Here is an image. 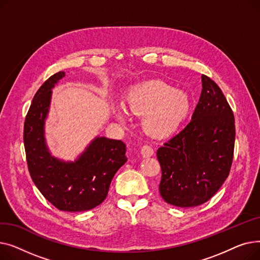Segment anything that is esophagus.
I'll use <instances>...</instances> for the list:
<instances>
[{
    "label": "esophagus",
    "mask_w": 260,
    "mask_h": 260,
    "mask_svg": "<svg viewBox=\"0 0 260 260\" xmlns=\"http://www.w3.org/2000/svg\"><path fill=\"white\" fill-rule=\"evenodd\" d=\"M141 155L143 158H148L154 155V148L149 145H143L141 147Z\"/></svg>",
    "instance_id": "1"
}]
</instances>
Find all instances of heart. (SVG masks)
Wrapping results in <instances>:
<instances>
[{"label":"heart","instance_id":"heart-1","mask_svg":"<svg viewBox=\"0 0 260 260\" xmlns=\"http://www.w3.org/2000/svg\"><path fill=\"white\" fill-rule=\"evenodd\" d=\"M124 102L128 111L144 116L143 127L149 135L166 138L178 131L192 108L187 92L162 80H147L132 86L125 93ZM114 115L119 120L127 118L124 106H116Z\"/></svg>","mask_w":260,"mask_h":260}]
</instances>
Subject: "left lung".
Here are the masks:
<instances>
[{
    "label": "left lung",
    "instance_id": "left-lung-1",
    "mask_svg": "<svg viewBox=\"0 0 260 260\" xmlns=\"http://www.w3.org/2000/svg\"><path fill=\"white\" fill-rule=\"evenodd\" d=\"M192 120L159 147V192L166 202L192 208L210 200L228 178L234 155L235 119L215 82L202 75Z\"/></svg>",
    "mask_w": 260,
    "mask_h": 260
}]
</instances>
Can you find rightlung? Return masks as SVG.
<instances>
[{
    "label": "right lung",
    "instance_id": "obj_1",
    "mask_svg": "<svg viewBox=\"0 0 260 260\" xmlns=\"http://www.w3.org/2000/svg\"><path fill=\"white\" fill-rule=\"evenodd\" d=\"M65 76L59 72L36 92L24 123V146L31 179L42 195L60 211L84 212L99 206L107 196L117 171L127 161L121 140L95 137L77 160L51 156L45 141L51 88Z\"/></svg>",
    "mask_w": 260,
    "mask_h": 260
}]
</instances>
